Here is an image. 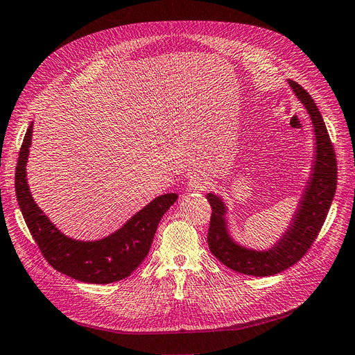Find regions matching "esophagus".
<instances>
[{"mask_svg": "<svg viewBox=\"0 0 355 355\" xmlns=\"http://www.w3.org/2000/svg\"><path fill=\"white\" fill-rule=\"evenodd\" d=\"M211 187V180L201 175V173H195L189 178L188 180V191L189 192H201V191H207Z\"/></svg>", "mask_w": 355, "mask_h": 355, "instance_id": "obj_1", "label": "esophagus"}]
</instances>
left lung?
<instances>
[{
  "label": "left lung",
  "instance_id": "1",
  "mask_svg": "<svg viewBox=\"0 0 355 355\" xmlns=\"http://www.w3.org/2000/svg\"><path fill=\"white\" fill-rule=\"evenodd\" d=\"M288 84L313 125L315 155L310 167L311 173L284 234L265 250L242 246L230 234L229 221L225 217L229 208L221 196L212 192L207 193V200L212 208L208 230L209 250L225 266L245 275H274L300 261L316 240L336 189L335 151L320 112L302 86L291 80H288Z\"/></svg>",
  "mask_w": 355,
  "mask_h": 355
}]
</instances>
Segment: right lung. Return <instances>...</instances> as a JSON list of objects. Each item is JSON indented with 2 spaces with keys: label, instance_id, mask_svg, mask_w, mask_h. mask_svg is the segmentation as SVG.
<instances>
[{
  "label": "right lung",
  "instance_id": "add662e5",
  "mask_svg": "<svg viewBox=\"0 0 355 355\" xmlns=\"http://www.w3.org/2000/svg\"><path fill=\"white\" fill-rule=\"evenodd\" d=\"M33 122L27 128L16 167V195L24 221L45 259L71 278L92 284H109L130 277L146 259L157 225L172 207L176 193H164L139 209L121 229L98 240H76L65 236L46 217L27 183L26 164L32 146Z\"/></svg>",
  "mask_w": 355,
  "mask_h": 355
}]
</instances>
